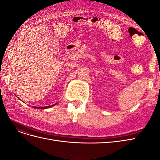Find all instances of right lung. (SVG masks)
Listing matches in <instances>:
<instances>
[{
  "instance_id": "1",
  "label": "right lung",
  "mask_w": 160,
  "mask_h": 160,
  "mask_svg": "<svg viewBox=\"0 0 160 160\" xmlns=\"http://www.w3.org/2000/svg\"><path fill=\"white\" fill-rule=\"evenodd\" d=\"M57 103L54 104V105H49V106H47V107H34L35 108H37V109H47V108H50L51 107H52V106L55 105Z\"/></svg>"
}]
</instances>
